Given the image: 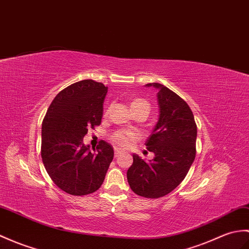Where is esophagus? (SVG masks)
Masks as SVG:
<instances>
[{
  "mask_svg": "<svg viewBox=\"0 0 249 249\" xmlns=\"http://www.w3.org/2000/svg\"><path fill=\"white\" fill-rule=\"evenodd\" d=\"M121 153H122V151H120L119 148H114V156H115V157H118V156H119Z\"/></svg>",
  "mask_w": 249,
  "mask_h": 249,
  "instance_id": "obj_1",
  "label": "esophagus"
}]
</instances>
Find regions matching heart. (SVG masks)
Here are the masks:
<instances>
[{
  "mask_svg": "<svg viewBox=\"0 0 249 249\" xmlns=\"http://www.w3.org/2000/svg\"><path fill=\"white\" fill-rule=\"evenodd\" d=\"M131 110H139V109H147L149 110V105L146 101L142 100V98H136L130 104ZM140 139L137 132L135 131H128V130H118L113 132L110 136V141L114 144L115 146L121 148H128L134 145V144Z\"/></svg>",
  "mask_w": 249,
  "mask_h": 249,
  "instance_id": "heart-1",
  "label": "heart"
}]
</instances>
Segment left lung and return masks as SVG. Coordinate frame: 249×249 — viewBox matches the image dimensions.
Here are the masks:
<instances>
[{"label":"left lung","mask_w":249,"mask_h":249,"mask_svg":"<svg viewBox=\"0 0 249 249\" xmlns=\"http://www.w3.org/2000/svg\"><path fill=\"white\" fill-rule=\"evenodd\" d=\"M145 86L158 89L159 119L145 143L155 157L146 162L132 155L127 180L136 194L159 198L171 193L187 176L196 155L197 127L191 108L175 92L158 83Z\"/></svg>","instance_id":"left-lung-1"}]
</instances>
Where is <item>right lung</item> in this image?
<instances>
[{"instance_id": "obj_1", "label": "right lung", "mask_w": 249, "mask_h": 249, "mask_svg": "<svg viewBox=\"0 0 249 249\" xmlns=\"http://www.w3.org/2000/svg\"><path fill=\"white\" fill-rule=\"evenodd\" d=\"M108 91L102 83L80 80L61 90L46 111L41 130V158L48 174L66 193L83 196L101 188L113 159L110 144L90 151L83 139L102 122Z\"/></svg>"}]
</instances>
